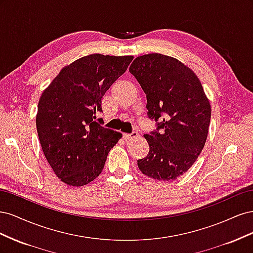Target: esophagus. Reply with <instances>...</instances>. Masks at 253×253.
<instances>
[{"label":"esophagus","mask_w":253,"mask_h":253,"mask_svg":"<svg viewBox=\"0 0 253 253\" xmlns=\"http://www.w3.org/2000/svg\"><path fill=\"white\" fill-rule=\"evenodd\" d=\"M124 139L125 140H128V139H132V138H135V137H138V133L137 132H133L132 134H126V133H124Z\"/></svg>","instance_id":"1"}]
</instances>
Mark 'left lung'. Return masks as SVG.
Listing matches in <instances>:
<instances>
[{
  "label": "left lung",
  "mask_w": 253,
  "mask_h": 253,
  "mask_svg": "<svg viewBox=\"0 0 253 253\" xmlns=\"http://www.w3.org/2000/svg\"><path fill=\"white\" fill-rule=\"evenodd\" d=\"M147 95L148 116L157 129L144 134L150 151L137 162L153 179H177L196 162L209 132L211 105L195 73L162 53L137 57L128 68Z\"/></svg>",
  "instance_id": "8db88e82"
}]
</instances>
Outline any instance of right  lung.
I'll use <instances>...</instances> for the list:
<instances>
[{
	"instance_id": "right-lung-1",
	"label": "right lung",
	"mask_w": 253,
	"mask_h": 253,
	"mask_svg": "<svg viewBox=\"0 0 253 253\" xmlns=\"http://www.w3.org/2000/svg\"><path fill=\"white\" fill-rule=\"evenodd\" d=\"M133 56L93 53L64 66L43 90L36 116L45 158L57 177L82 187L103 170L122 134L95 121L101 99L124 74Z\"/></svg>"
}]
</instances>
